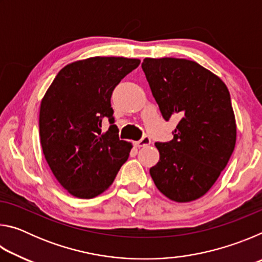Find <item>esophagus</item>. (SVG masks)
<instances>
[{
  "label": "esophagus",
  "mask_w": 262,
  "mask_h": 262,
  "mask_svg": "<svg viewBox=\"0 0 262 262\" xmlns=\"http://www.w3.org/2000/svg\"><path fill=\"white\" fill-rule=\"evenodd\" d=\"M150 143H151V139H150L149 136H143L140 141L135 142V145L137 148H141V147H147V145H149Z\"/></svg>",
  "instance_id": "1"
}]
</instances>
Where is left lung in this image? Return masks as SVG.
<instances>
[{"label": "left lung", "instance_id": "8db88e82", "mask_svg": "<svg viewBox=\"0 0 262 262\" xmlns=\"http://www.w3.org/2000/svg\"><path fill=\"white\" fill-rule=\"evenodd\" d=\"M142 69L163 118H180L173 140L155 143L159 162L150 176L170 200H196L215 184L236 144L228 88L215 74L186 59L147 57Z\"/></svg>", "mask_w": 262, "mask_h": 262}]
</instances>
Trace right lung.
Segmentation results:
<instances>
[{
	"instance_id": "obj_1",
	"label": "right lung",
	"mask_w": 262,
	"mask_h": 262,
	"mask_svg": "<svg viewBox=\"0 0 262 262\" xmlns=\"http://www.w3.org/2000/svg\"><path fill=\"white\" fill-rule=\"evenodd\" d=\"M139 59L96 56L62 68L43 96L39 133L53 174L74 196L92 199L107 189L129 156L119 139L111 96ZM108 120L109 129L101 132Z\"/></svg>"
}]
</instances>
